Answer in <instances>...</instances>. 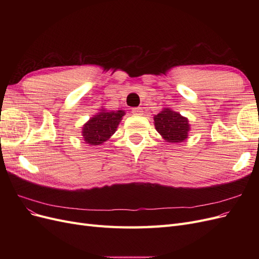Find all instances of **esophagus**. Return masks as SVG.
<instances>
[{
	"label": "esophagus",
	"mask_w": 259,
	"mask_h": 259,
	"mask_svg": "<svg viewBox=\"0 0 259 259\" xmlns=\"http://www.w3.org/2000/svg\"><path fill=\"white\" fill-rule=\"evenodd\" d=\"M132 113L134 114V115H143L144 114V111H143V109L142 108H134L132 110Z\"/></svg>",
	"instance_id": "34e87169"
}]
</instances>
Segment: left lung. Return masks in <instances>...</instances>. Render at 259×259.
<instances>
[{
	"label": "left lung",
	"instance_id": "obj_1",
	"mask_svg": "<svg viewBox=\"0 0 259 259\" xmlns=\"http://www.w3.org/2000/svg\"><path fill=\"white\" fill-rule=\"evenodd\" d=\"M153 121L156 132L167 143H183L189 136V120L169 108H163Z\"/></svg>",
	"mask_w": 259,
	"mask_h": 259
}]
</instances>
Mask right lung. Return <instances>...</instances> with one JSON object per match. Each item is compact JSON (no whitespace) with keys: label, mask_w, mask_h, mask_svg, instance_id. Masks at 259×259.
I'll use <instances>...</instances> for the list:
<instances>
[{"label":"right lung","mask_w":259,"mask_h":259,"mask_svg":"<svg viewBox=\"0 0 259 259\" xmlns=\"http://www.w3.org/2000/svg\"><path fill=\"white\" fill-rule=\"evenodd\" d=\"M124 110L110 111L101 108L82 126V138L90 146H100L110 138L119 126Z\"/></svg>","instance_id":"obj_1"}]
</instances>
